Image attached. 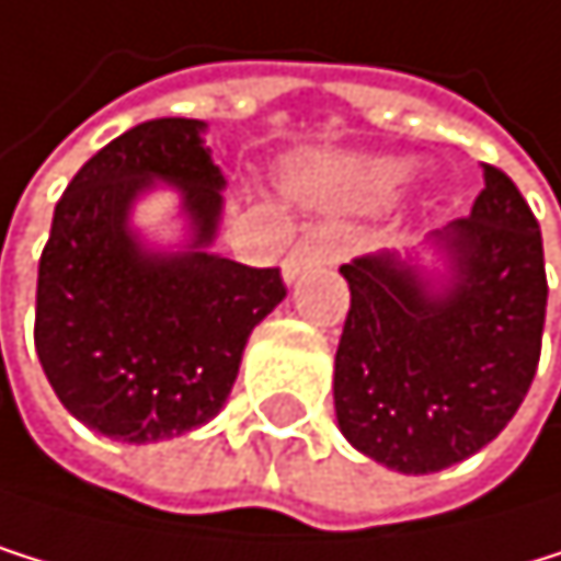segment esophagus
<instances>
[{
	"instance_id": "obj_1",
	"label": "esophagus",
	"mask_w": 561,
	"mask_h": 561,
	"mask_svg": "<svg viewBox=\"0 0 561 561\" xmlns=\"http://www.w3.org/2000/svg\"><path fill=\"white\" fill-rule=\"evenodd\" d=\"M347 252V241L336 234L333 228H309L286 255V275L296 278L306 265H320V262H336Z\"/></svg>"
}]
</instances>
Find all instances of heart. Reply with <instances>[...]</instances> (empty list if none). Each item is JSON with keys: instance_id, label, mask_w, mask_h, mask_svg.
<instances>
[{"instance_id": "heart-1", "label": "heart", "mask_w": 561, "mask_h": 561, "mask_svg": "<svg viewBox=\"0 0 561 561\" xmlns=\"http://www.w3.org/2000/svg\"><path fill=\"white\" fill-rule=\"evenodd\" d=\"M327 176L344 204L375 210V207H388L391 201H398V194H402L415 176V163L398 156L344 159V163L330 167Z\"/></svg>"}]
</instances>
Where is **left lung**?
I'll use <instances>...</instances> for the list:
<instances>
[{
  "instance_id": "obj_1",
  "label": "left lung",
  "mask_w": 561,
  "mask_h": 561,
  "mask_svg": "<svg viewBox=\"0 0 561 561\" xmlns=\"http://www.w3.org/2000/svg\"><path fill=\"white\" fill-rule=\"evenodd\" d=\"M449 275L398 252L341 265L351 309L333 364L336 425L398 473H436L514 419L541 357V231L522 190L483 163L470 217L433 234Z\"/></svg>"
}]
</instances>
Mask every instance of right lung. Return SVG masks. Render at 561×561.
<instances>
[{"label":"right lung","instance_id":"obj_1","mask_svg":"<svg viewBox=\"0 0 561 561\" xmlns=\"http://www.w3.org/2000/svg\"><path fill=\"white\" fill-rule=\"evenodd\" d=\"M197 118H152L98 149L57 201L36 275V357L64 409L122 443L183 436L225 409L252 330L286 299L278 268L210 255L225 176ZM181 190L183 253H149L127 214Z\"/></svg>","mask_w":561,"mask_h":561}]
</instances>
